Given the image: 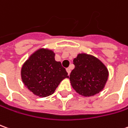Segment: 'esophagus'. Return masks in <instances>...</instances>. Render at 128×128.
I'll return each instance as SVG.
<instances>
[{
  "mask_svg": "<svg viewBox=\"0 0 128 128\" xmlns=\"http://www.w3.org/2000/svg\"><path fill=\"white\" fill-rule=\"evenodd\" d=\"M66 71H67V73H68V76H69V75H70V68H67Z\"/></svg>",
  "mask_w": 128,
  "mask_h": 128,
  "instance_id": "esophagus-1",
  "label": "esophagus"
}]
</instances>
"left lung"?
<instances>
[{
  "instance_id": "left-lung-1",
  "label": "left lung",
  "mask_w": 128,
  "mask_h": 128,
  "mask_svg": "<svg viewBox=\"0 0 128 128\" xmlns=\"http://www.w3.org/2000/svg\"><path fill=\"white\" fill-rule=\"evenodd\" d=\"M75 68L70 74L73 88L79 94L92 96L104 88L108 78V68L98 59L84 53L73 60Z\"/></svg>"
}]
</instances>
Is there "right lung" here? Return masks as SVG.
<instances>
[{
    "instance_id": "add662e5",
    "label": "right lung",
    "mask_w": 128,
    "mask_h": 128,
    "mask_svg": "<svg viewBox=\"0 0 128 128\" xmlns=\"http://www.w3.org/2000/svg\"><path fill=\"white\" fill-rule=\"evenodd\" d=\"M68 78L60 62H56L54 52L39 49L23 65L21 78L25 86L39 97L52 95L62 80Z\"/></svg>"
}]
</instances>
